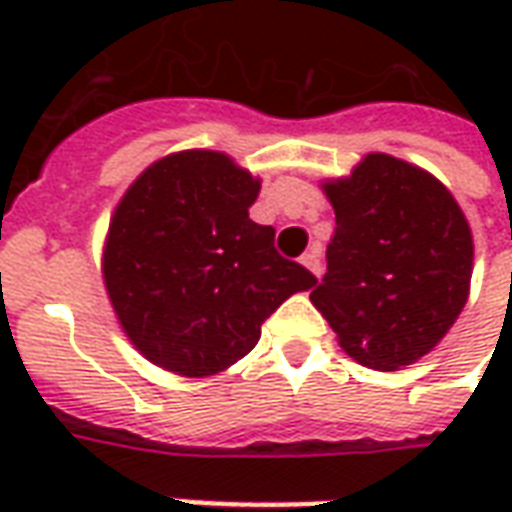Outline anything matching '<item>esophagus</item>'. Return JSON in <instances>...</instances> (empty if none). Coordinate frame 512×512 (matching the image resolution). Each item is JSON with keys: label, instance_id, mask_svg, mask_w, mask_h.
I'll return each instance as SVG.
<instances>
[{"label": "esophagus", "instance_id": "1", "mask_svg": "<svg viewBox=\"0 0 512 512\" xmlns=\"http://www.w3.org/2000/svg\"><path fill=\"white\" fill-rule=\"evenodd\" d=\"M301 266L310 268L312 274L318 277V274H321V246H310V249L301 255Z\"/></svg>", "mask_w": 512, "mask_h": 512}]
</instances>
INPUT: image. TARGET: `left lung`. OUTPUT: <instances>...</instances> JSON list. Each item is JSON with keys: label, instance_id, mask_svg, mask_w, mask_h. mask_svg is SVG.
Returning a JSON list of instances; mask_svg holds the SVG:
<instances>
[{"label": "left lung", "instance_id": "1", "mask_svg": "<svg viewBox=\"0 0 512 512\" xmlns=\"http://www.w3.org/2000/svg\"><path fill=\"white\" fill-rule=\"evenodd\" d=\"M323 191L337 227L312 304L359 365H414L469 299L474 244L466 216L430 172L386 153L365 156Z\"/></svg>", "mask_w": 512, "mask_h": 512}]
</instances>
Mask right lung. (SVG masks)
Segmentation results:
<instances>
[{
    "instance_id": "add662e5",
    "label": "right lung",
    "mask_w": 512,
    "mask_h": 512,
    "mask_svg": "<svg viewBox=\"0 0 512 512\" xmlns=\"http://www.w3.org/2000/svg\"><path fill=\"white\" fill-rule=\"evenodd\" d=\"M260 180L216 150L158 158L109 222L104 285L128 340L178 376L222 373L279 304L318 279L249 219Z\"/></svg>"
}]
</instances>
